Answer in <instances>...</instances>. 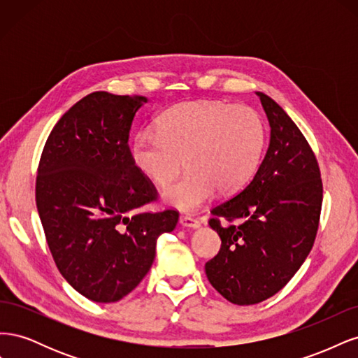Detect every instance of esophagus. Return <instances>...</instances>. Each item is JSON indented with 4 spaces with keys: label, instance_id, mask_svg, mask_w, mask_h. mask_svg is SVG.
<instances>
[{
    "label": "esophagus",
    "instance_id": "obj_1",
    "mask_svg": "<svg viewBox=\"0 0 358 358\" xmlns=\"http://www.w3.org/2000/svg\"><path fill=\"white\" fill-rule=\"evenodd\" d=\"M180 225L183 227H191V229H197V227H200V221L197 218H192V216H180L179 220Z\"/></svg>",
    "mask_w": 358,
    "mask_h": 358
}]
</instances>
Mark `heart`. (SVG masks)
I'll list each match as a JSON object with an SVG mask.
<instances>
[{"mask_svg":"<svg viewBox=\"0 0 358 358\" xmlns=\"http://www.w3.org/2000/svg\"><path fill=\"white\" fill-rule=\"evenodd\" d=\"M266 143L262 116L252 107L221 101H188L162 113L157 131L136 136L131 154L138 170L167 188L183 166L187 175L166 192L180 210H196L215 189L230 194L255 173Z\"/></svg>","mask_w":358,"mask_h":358,"instance_id":"b5f03b06","label":"heart"}]
</instances>
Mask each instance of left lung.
Listing matches in <instances>:
<instances>
[{
  "instance_id": "8db88e82",
  "label": "left lung",
  "mask_w": 358,
  "mask_h": 358,
  "mask_svg": "<svg viewBox=\"0 0 358 358\" xmlns=\"http://www.w3.org/2000/svg\"><path fill=\"white\" fill-rule=\"evenodd\" d=\"M257 95L270 145L254 179L212 208L209 225L221 249L204 266L212 287L239 306L275 296L294 276L315 242L322 204L321 171L308 140L282 107Z\"/></svg>"
}]
</instances>
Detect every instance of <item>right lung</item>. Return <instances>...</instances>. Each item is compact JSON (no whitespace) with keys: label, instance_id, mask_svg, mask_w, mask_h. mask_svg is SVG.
Returning <instances> with one entry per match:
<instances>
[{"label":"right lung","instance_id":"obj_1","mask_svg":"<svg viewBox=\"0 0 358 358\" xmlns=\"http://www.w3.org/2000/svg\"><path fill=\"white\" fill-rule=\"evenodd\" d=\"M145 96L96 91L62 115L40 157L36 203L64 279L86 299L112 303L149 272L158 236L175 230L176 209L138 212L158 199L128 146Z\"/></svg>","mask_w":358,"mask_h":358}]
</instances>
